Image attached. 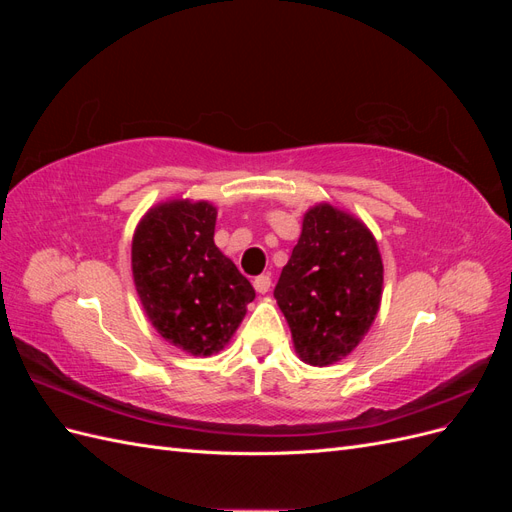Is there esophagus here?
<instances>
[{"instance_id":"obj_1","label":"esophagus","mask_w":512,"mask_h":512,"mask_svg":"<svg viewBox=\"0 0 512 512\" xmlns=\"http://www.w3.org/2000/svg\"><path fill=\"white\" fill-rule=\"evenodd\" d=\"M254 288L258 294H267L271 290V277L269 275H258L254 280Z\"/></svg>"}]
</instances>
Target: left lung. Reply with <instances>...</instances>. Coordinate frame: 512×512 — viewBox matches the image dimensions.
Returning a JSON list of instances; mask_svg holds the SVG:
<instances>
[{
	"mask_svg": "<svg viewBox=\"0 0 512 512\" xmlns=\"http://www.w3.org/2000/svg\"><path fill=\"white\" fill-rule=\"evenodd\" d=\"M378 241L354 213L309 207L292 256L275 286L299 359L329 367L361 344L382 301Z\"/></svg>",
	"mask_w": 512,
	"mask_h": 512,
	"instance_id": "obj_1",
	"label": "left lung"
}]
</instances>
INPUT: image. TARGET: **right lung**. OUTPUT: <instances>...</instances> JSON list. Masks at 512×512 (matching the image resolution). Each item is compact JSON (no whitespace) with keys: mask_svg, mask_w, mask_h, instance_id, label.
<instances>
[{"mask_svg":"<svg viewBox=\"0 0 512 512\" xmlns=\"http://www.w3.org/2000/svg\"><path fill=\"white\" fill-rule=\"evenodd\" d=\"M215 220L209 200L170 198L143 215L132 237V277L149 322L192 356L224 350L256 297L215 245Z\"/></svg>","mask_w":512,"mask_h":512,"instance_id":"add662e5","label":"right lung"}]
</instances>
